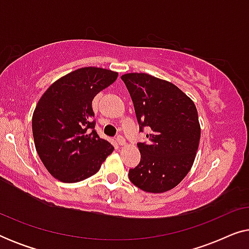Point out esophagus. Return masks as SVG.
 Segmentation results:
<instances>
[{
	"mask_svg": "<svg viewBox=\"0 0 249 249\" xmlns=\"http://www.w3.org/2000/svg\"><path fill=\"white\" fill-rule=\"evenodd\" d=\"M117 142H118V144L120 145V146H124L125 145V139L122 137V136H118Z\"/></svg>",
	"mask_w": 249,
	"mask_h": 249,
	"instance_id": "34e87169",
	"label": "esophagus"
}]
</instances>
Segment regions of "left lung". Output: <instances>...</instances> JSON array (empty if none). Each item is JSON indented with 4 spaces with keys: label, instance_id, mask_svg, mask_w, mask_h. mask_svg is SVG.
Instances as JSON below:
<instances>
[{
    "label": "left lung",
    "instance_id": "obj_1",
    "mask_svg": "<svg viewBox=\"0 0 249 249\" xmlns=\"http://www.w3.org/2000/svg\"><path fill=\"white\" fill-rule=\"evenodd\" d=\"M139 130L148 127V144L139 142L141 162L129 179L147 193L160 194L178 186L195 161L200 125L195 103L170 81L147 73H125Z\"/></svg>",
    "mask_w": 249,
    "mask_h": 249
}]
</instances>
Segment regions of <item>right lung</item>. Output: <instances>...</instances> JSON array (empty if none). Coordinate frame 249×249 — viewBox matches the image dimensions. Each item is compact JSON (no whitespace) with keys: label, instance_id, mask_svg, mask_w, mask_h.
I'll return each mask as SVG.
<instances>
[{"label":"right lung","instance_id":"add662e5","mask_svg":"<svg viewBox=\"0 0 249 249\" xmlns=\"http://www.w3.org/2000/svg\"><path fill=\"white\" fill-rule=\"evenodd\" d=\"M117 78L115 71L80 68L54 81L39 98L33 114L34 142L55 179L73 183L89 178L113 152L94 130L91 102Z\"/></svg>","mask_w":249,"mask_h":249}]
</instances>
